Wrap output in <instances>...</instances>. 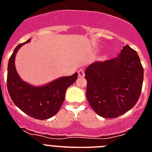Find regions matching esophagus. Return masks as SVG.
Listing matches in <instances>:
<instances>
[{"mask_svg":"<svg viewBox=\"0 0 152 152\" xmlns=\"http://www.w3.org/2000/svg\"><path fill=\"white\" fill-rule=\"evenodd\" d=\"M77 74H78L79 77H84V75H85L84 69H79L78 71H77Z\"/></svg>","mask_w":152,"mask_h":152,"instance_id":"1","label":"esophagus"}]
</instances>
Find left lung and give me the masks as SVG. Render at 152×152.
<instances>
[{"label":"left lung","mask_w":152,"mask_h":152,"mask_svg":"<svg viewBox=\"0 0 152 152\" xmlns=\"http://www.w3.org/2000/svg\"><path fill=\"white\" fill-rule=\"evenodd\" d=\"M143 77L144 70L139 56L126 45L118 57L96 61L87 68V99L99 116H121L139 100Z\"/></svg>","instance_id":"1"}]
</instances>
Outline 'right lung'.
Wrapping results in <instances>:
<instances>
[{
    "mask_svg": "<svg viewBox=\"0 0 152 152\" xmlns=\"http://www.w3.org/2000/svg\"><path fill=\"white\" fill-rule=\"evenodd\" d=\"M29 41L30 39L26 42ZM24 43L16 47L9 59L7 78L8 93L14 104L29 116L37 119H49L60 110L67 88L77 80V73L60 77L42 87L29 85L20 78L14 64L17 52Z\"/></svg>",
    "mask_w": 152,
    "mask_h": 152,
    "instance_id": "obj_1",
    "label": "right lung"
}]
</instances>
